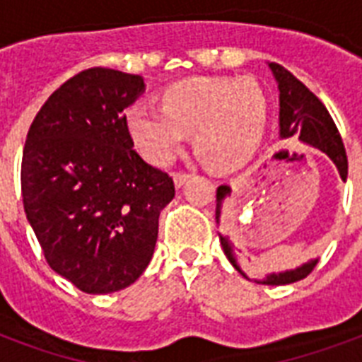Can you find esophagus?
Segmentation results:
<instances>
[{
	"instance_id": "obj_1",
	"label": "esophagus",
	"mask_w": 362,
	"mask_h": 362,
	"mask_svg": "<svg viewBox=\"0 0 362 362\" xmlns=\"http://www.w3.org/2000/svg\"><path fill=\"white\" fill-rule=\"evenodd\" d=\"M173 176H175V184H176V186L180 187L182 184H184V182H186L187 178H189V176H192V175H189V173H184V170H178V173H175V175H173Z\"/></svg>"
}]
</instances>
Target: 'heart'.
<instances>
[{
  "instance_id": "obj_1",
  "label": "heart",
  "mask_w": 362,
  "mask_h": 362,
  "mask_svg": "<svg viewBox=\"0 0 362 362\" xmlns=\"http://www.w3.org/2000/svg\"><path fill=\"white\" fill-rule=\"evenodd\" d=\"M125 124L152 163H170L195 127L197 146L216 165H231L263 135L267 99L253 81L187 78L165 90L161 107L146 101L131 105Z\"/></svg>"
}]
</instances>
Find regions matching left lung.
<instances>
[{
  "mask_svg": "<svg viewBox=\"0 0 362 362\" xmlns=\"http://www.w3.org/2000/svg\"><path fill=\"white\" fill-rule=\"evenodd\" d=\"M269 67L272 69V75H274L276 82H278V90H280L281 139H298L310 146L320 148L321 152H325L332 159V163L337 165L340 178L346 180L348 178V156H346L342 136L338 133L337 124L329 115V110L325 109V105L321 103L320 99L315 98L314 93L310 92L308 88L304 86L293 73H289L286 67H281L280 64H274V62L269 64ZM229 195H231L229 186H220L216 189V221L218 223H220L223 201ZM218 235H220L221 247H223V252H226L233 267L244 278L252 280L247 270L244 269V264H242L240 255L235 253V247H233V242L229 240V237L223 231H220ZM315 264H317V259H312L295 270H286L280 274H269L264 280H259V284H267V286L293 284V281L306 278L315 269Z\"/></svg>",
  "mask_w": 362,
  "mask_h": 362,
  "instance_id": "obj_1",
  "label": "left lung"
}]
</instances>
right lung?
Instances as JSON below:
<instances>
[{"instance_id": "add662e5", "label": "right lung", "mask_w": 362, "mask_h": 362, "mask_svg": "<svg viewBox=\"0 0 362 362\" xmlns=\"http://www.w3.org/2000/svg\"><path fill=\"white\" fill-rule=\"evenodd\" d=\"M139 75L92 67L64 82L28 131L22 199L50 269L92 295L131 286L150 263L175 182L133 148L125 109Z\"/></svg>"}]
</instances>
